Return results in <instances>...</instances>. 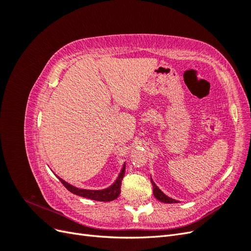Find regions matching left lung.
<instances>
[{
    "instance_id": "8db88e82",
    "label": "left lung",
    "mask_w": 251,
    "mask_h": 251,
    "mask_svg": "<svg viewBox=\"0 0 251 251\" xmlns=\"http://www.w3.org/2000/svg\"><path fill=\"white\" fill-rule=\"evenodd\" d=\"M151 184H153V193H154V196L157 200L161 201L163 203H177L178 202L177 200L172 199V198H170V197L166 196L165 194H163L160 189H159V187L154 183V181L151 180Z\"/></svg>"
}]
</instances>
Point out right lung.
<instances>
[{
	"instance_id": "1",
	"label": "right lung",
	"mask_w": 251,
	"mask_h": 251,
	"mask_svg": "<svg viewBox=\"0 0 251 251\" xmlns=\"http://www.w3.org/2000/svg\"><path fill=\"white\" fill-rule=\"evenodd\" d=\"M125 171H126V164L124 165L123 170H121L118 178L116 179V181L114 182L113 185H111L110 187L105 188V189H101V191H90V189H81V188H77L75 187L69 183H67L66 181H64L63 179H60L58 177V179L60 180V182L64 184V186L68 189V191L71 192L72 194H75L77 196L83 197V198H88L91 200H95V201H102V202H109V201H113L115 200L116 198H118V196L120 194V187H121V181H123V178L125 176Z\"/></svg>"
}]
</instances>
